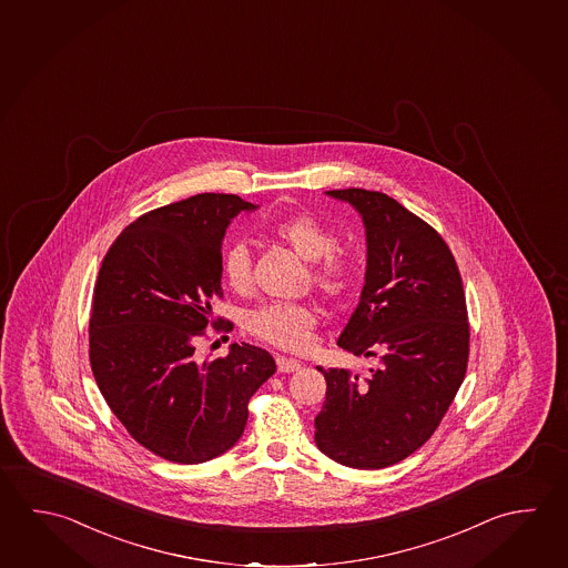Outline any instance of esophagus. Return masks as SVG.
Wrapping results in <instances>:
<instances>
[{
  "mask_svg": "<svg viewBox=\"0 0 568 568\" xmlns=\"http://www.w3.org/2000/svg\"><path fill=\"white\" fill-rule=\"evenodd\" d=\"M277 368H280V373H295L301 368V363L295 358L277 357Z\"/></svg>",
  "mask_w": 568,
  "mask_h": 568,
  "instance_id": "esophagus-1",
  "label": "esophagus"
}]
</instances>
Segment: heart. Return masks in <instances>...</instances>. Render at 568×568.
Returning <instances> with one entry per match:
<instances>
[{"mask_svg":"<svg viewBox=\"0 0 568 568\" xmlns=\"http://www.w3.org/2000/svg\"><path fill=\"white\" fill-rule=\"evenodd\" d=\"M271 233L308 261L311 283L325 295L337 298L355 283V261L335 250L337 237L308 213H297L271 225ZM223 280L233 291L245 293L253 283V263L245 243H235L221 260ZM317 325V308L308 303H267L251 311L247 328L255 337L285 351H303L311 345Z\"/></svg>","mask_w":568,"mask_h":568,"instance_id":"b5f03b06","label":"heart"}]
</instances>
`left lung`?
I'll use <instances>...</instances> for the list:
<instances>
[{"mask_svg": "<svg viewBox=\"0 0 568 568\" xmlns=\"http://www.w3.org/2000/svg\"><path fill=\"white\" fill-rule=\"evenodd\" d=\"M363 217L367 271L337 345L377 357L371 377L317 367L327 381L315 443L345 467L385 468L437 430L467 373V301L447 243L378 191L333 190Z\"/></svg>", "mask_w": 568, "mask_h": 568, "instance_id": "1", "label": "left lung"}]
</instances>
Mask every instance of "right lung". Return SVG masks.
<instances>
[{
    "label": "right lung",
    "mask_w": 568,
    "mask_h": 568,
    "mask_svg": "<svg viewBox=\"0 0 568 568\" xmlns=\"http://www.w3.org/2000/svg\"><path fill=\"white\" fill-rule=\"evenodd\" d=\"M257 205L201 193L150 211L113 241L93 288L91 371L113 415L158 457L197 465L230 450L250 398L277 371L265 348L233 343L195 358L221 291V241Z\"/></svg>",
    "instance_id": "1"
}]
</instances>
